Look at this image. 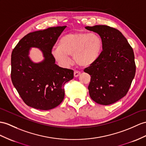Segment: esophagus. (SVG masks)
Listing matches in <instances>:
<instances>
[{
	"label": "esophagus",
	"mask_w": 146,
	"mask_h": 146,
	"mask_svg": "<svg viewBox=\"0 0 146 146\" xmlns=\"http://www.w3.org/2000/svg\"><path fill=\"white\" fill-rule=\"evenodd\" d=\"M80 74V72H79V71H74V76L75 77H77L78 76H79Z\"/></svg>",
	"instance_id": "obj_1"
}]
</instances>
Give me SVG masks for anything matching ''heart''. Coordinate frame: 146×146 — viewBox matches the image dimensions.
I'll use <instances>...</instances> for the list:
<instances>
[{"instance_id":"heart-1","label":"heart","mask_w":146,"mask_h":146,"mask_svg":"<svg viewBox=\"0 0 146 146\" xmlns=\"http://www.w3.org/2000/svg\"><path fill=\"white\" fill-rule=\"evenodd\" d=\"M103 48L100 36L96 33H72L64 35L52 52L54 58L63 65L70 63L73 56L76 64L81 67H88L100 58Z\"/></svg>"}]
</instances>
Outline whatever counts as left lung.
<instances>
[{
  "label": "left lung",
  "mask_w": 146,
  "mask_h": 146,
  "mask_svg": "<svg viewBox=\"0 0 146 146\" xmlns=\"http://www.w3.org/2000/svg\"><path fill=\"white\" fill-rule=\"evenodd\" d=\"M85 28L98 34L103 42L100 58L84 70L91 76L88 87L90 97L100 105L114 104L126 95L135 76L133 48L114 28L106 25Z\"/></svg>",
  "instance_id": "1"
}]
</instances>
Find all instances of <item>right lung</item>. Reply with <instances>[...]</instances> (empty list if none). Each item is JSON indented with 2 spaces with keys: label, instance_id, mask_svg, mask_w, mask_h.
Returning a JSON list of instances; mask_svg holds the SVG:
<instances>
[{
  "label": "right lung",
  "instance_id": "right-lung-1",
  "mask_svg": "<svg viewBox=\"0 0 146 146\" xmlns=\"http://www.w3.org/2000/svg\"><path fill=\"white\" fill-rule=\"evenodd\" d=\"M66 26L50 27L27 34L11 55V79L23 102L30 107L48 110L58 106L64 98V85L74 77L72 70L55 64L51 49ZM32 47L42 51L44 59L35 63L29 54Z\"/></svg>",
  "mask_w": 146,
  "mask_h": 146
}]
</instances>
